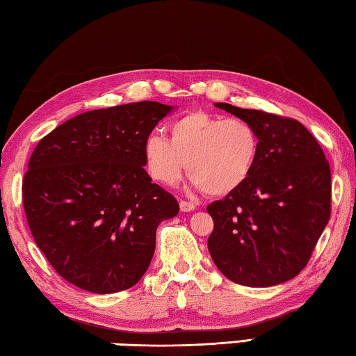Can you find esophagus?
Here are the masks:
<instances>
[{"instance_id":"1","label":"esophagus","mask_w":356,"mask_h":356,"mask_svg":"<svg viewBox=\"0 0 356 356\" xmlns=\"http://www.w3.org/2000/svg\"><path fill=\"white\" fill-rule=\"evenodd\" d=\"M180 210H182V212H193V210L196 209V206L193 202H188V201H180Z\"/></svg>"}]
</instances>
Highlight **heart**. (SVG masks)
<instances>
[{
	"label": "heart",
	"instance_id": "b5f03b06",
	"mask_svg": "<svg viewBox=\"0 0 356 356\" xmlns=\"http://www.w3.org/2000/svg\"><path fill=\"white\" fill-rule=\"evenodd\" d=\"M143 152L156 182L177 184L186 165L195 188L225 196L251 177L261 154V136L250 120L195 110L172 120L170 140L149 135Z\"/></svg>",
	"mask_w": 356,
	"mask_h": 356
}]
</instances>
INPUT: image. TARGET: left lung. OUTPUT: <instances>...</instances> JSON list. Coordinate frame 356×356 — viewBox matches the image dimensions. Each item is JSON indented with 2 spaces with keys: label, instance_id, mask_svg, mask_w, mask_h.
Returning <instances> with one entry per match:
<instances>
[{
  "label": "left lung",
  "instance_id": "left-lung-1",
  "mask_svg": "<svg viewBox=\"0 0 356 356\" xmlns=\"http://www.w3.org/2000/svg\"><path fill=\"white\" fill-rule=\"evenodd\" d=\"M254 125L261 154L251 177L207 207V246L237 284L270 287L306 267L331 213V171L322 147L298 120L215 104Z\"/></svg>",
  "mask_w": 356,
  "mask_h": 356
}]
</instances>
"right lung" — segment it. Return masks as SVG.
<instances>
[{
    "instance_id": "right-lung-1",
    "label": "right lung",
    "mask_w": 356,
    "mask_h": 356,
    "mask_svg": "<svg viewBox=\"0 0 356 356\" xmlns=\"http://www.w3.org/2000/svg\"><path fill=\"white\" fill-rule=\"evenodd\" d=\"M174 106L136 102L88 111L42 138L23 179L35 243L65 281L92 293L135 286L176 197L144 170V141Z\"/></svg>"
}]
</instances>
